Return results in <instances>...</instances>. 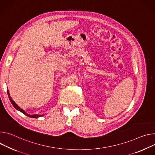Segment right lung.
I'll use <instances>...</instances> for the list:
<instances>
[{"mask_svg": "<svg viewBox=\"0 0 155 155\" xmlns=\"http://www.w3.org/2000/svg\"><path fill=\"white\" fill-rule=\"evenodd\" d=\"M7 94H8V98H9V100H10V102L12 103V105L14 107V108L16 109V110H18V111H20V112H21V113H23L24 114H25L26 116H28V117H32V118H37V117H41V116H44V114H42V115H39V114H33V115H31V114H28L27 113H26L25 112V111L24 110H23V109H21L18 105H17L16 103L12 100V97H10V93H9V91L8 90H7Z\"/></svg>", "mask_w": 155, "mask_h": 155, "instance_id": "1", "label": "right lung"}]
</instances>
